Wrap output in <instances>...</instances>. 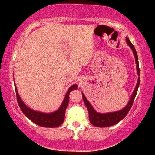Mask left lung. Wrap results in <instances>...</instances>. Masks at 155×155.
<instances>
[{"instance_id":"obj_1","label":"left lung","mask_w":155,"mask_h":155,"mask_svg":"<svg viewBox=\"0 0 155 155\" xmlns=\"http://www.w3.org/2000/svg\"><path fill=\"white\" fill-rule=\"evenodd\" d=\"M126 42L130 46L131 49L133 50V53L134 54L135 58V63H136V68H137V75L140 76V68H139V63H138V57H137V52L135 51V48L133 44L131 43L130 40L128 37H126ZM140 84V77L137 80L136 87H135L134 91H133L132 96H131L130 100H129L128 104L125 107L124 109L120 110V111H115V112H110V113H106V114H101L98 113L95 110L93 109L92 106L90 104L87 99H86L85 96H84L83 93H82V99L84 104H85L87 109L88 110L89 113V118H90V121L93 126L97 127H101V128H104V127H109L114 126L120 121L122 119L126 117V116L128 114V113L130 111V109L132 107V105L133 104V101H134L135 97L136 96L137 90H138V87Z\"/></svg>"}]
</instances>
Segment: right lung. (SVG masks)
Here are the masks:
<instances>
[{"instance_id":"1","label":"right lung","mask_w":155,"mask_h":155,"mask_svg":"<svg viewBox=\"0 0 155 155\" xmlns=\"http://www.w3.org/2000/svg\"><path fill=\"white\" fill-rule=\"evenodd\" d=\"M15 88L17 101H18L19 107L20 108L21 111L23 112V114L29 120L39 126L46 127V128H56V127L60 126L64 121L65 110H66L69 102L70 92L72 90H76L78 88V85L77 84H73L68 89L61 107L57 111L52 112V113H43V112L36 111L29 109L21 99L15 84Z\"/></svg>"}]
</instances>
